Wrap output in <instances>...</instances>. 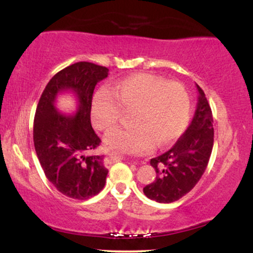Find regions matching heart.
I'll list each match as a JSON object with an SVG mask.
<instances>
[{"mask_svg": "<svg viewBox=\"0 0 253 253\" xmlns=\"http://www.w3.org/2000/svg\"><path fill=\"white\" fill-rule=\"evenodd\" d=\"M121 109L130 110L128 128L109 132L107 146L129 153L149 152L153 146H169L187 128L190 97L181 83L168 82L151 74H135L95 92L90 106L92 125L98 130L112 129Z\"/></svg>", "mask_w": 253, "mask_h": 253, "instance_id": "1", "label": "heart"}]
</instances>
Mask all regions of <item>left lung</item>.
I'll use <instances>...</instances> for the list:
<instances>
[{
    "mask_svg": "<svg viewBox=\"0 0 253 253\" xmlns=\"http://www.w3.org/2000/svg\"><path fill=\"white\" fill-rule=\"evenodd\" d=\"M196 88L199 98L189 127L169 151L150 162L157 176L143 191L156 202H175L189 193L210 162L214 143L213 115L203 90L197 84Z\"/></svg>",
    "mask_w": 253,
    "mask_h": 253,
    "instance_id": "8db88e82",
    "label": "left lung"
}]
</instances>
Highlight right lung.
I'll use <instances>...</instances> for the list:
<instances>
[{"label": "right lung", "mask_w": 253, "mask_h": 253, "mask_svg": "<svg viewBox=\"0 0 253 253\" xmlns=\"http://www.w3.org/2000/svg\"><path fill=\"white\" fill-rule=\"evenodd\" d=\"M104 66L78 62L51 78L38 103L33 126L36 152L45 176L63 195L86 200L106 184L108 170L103 156H85L100 145L90 121V106L96 84L108 77ZM70 91L78 109L65 116L55 107L56 96Z\"/></svg>", "instance_id": "right-lung-1"}]
</instances>
